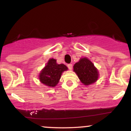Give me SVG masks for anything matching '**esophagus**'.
Wrapping results in <instances>:
<instances>
[{
    "mask_svg": "<svg viewBox=\"0 0 131 131\" xmlns=\"http://www.w3.org/2000/svg\"><path fill=\"white\" fill-rule=\"evenodd\" d=\"M67 67H68V68L69 70H72V68H73V64H68Z\"/></svg>",
    "mask_w": 131,
    "mask_h": 131,
    "instance_id": "obj_1",
    "label": "esophagus"
}]
</instances>
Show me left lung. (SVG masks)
Instances as JSON below:
<instances>
[{"label": "left lung", "mask_w": 131, "mask_h": 131, "mask_svg": "<svg viewBox=\"0 0 131 131\" xmlns=\"http://www.w3.org/2000/svg\"><path fill=\"white\" fill-rule=\"evenodd\" d=\"M74 71L84 85L94 83L99 78L98 71L88 58H83L74 64Z\"/></svg>", "instance_id": "1"}]
</instances>
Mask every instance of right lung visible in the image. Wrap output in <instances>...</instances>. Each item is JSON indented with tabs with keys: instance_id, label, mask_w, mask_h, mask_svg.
<instances>
[{
	"instance_id": "obj_1",
	"label": "right lung",
	"mask_w": 131,
	"mask_h": 131,
	"mask_svg": "<svg viewBox=\"0 0 131 131\" xmlns=\"http://www.w3.org/2000/svg\"><path fill=\"white\" fill-rule=\"evenodd\" d=\"M68 70L63 64H57L56 60L52 58L41 71L39 75L40 82L49 87H55L60 79L61 73Z\"/></svg>"
}]
</instances>
